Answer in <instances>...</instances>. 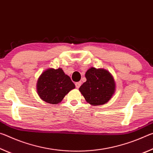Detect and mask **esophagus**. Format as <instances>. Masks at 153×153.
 Masks as SVG:
<instances>
[{
    "label": "esophagus",
    "instance_id": "34e87169",
    "mask_svg": "<svg viewBox=\"0 0 153 153\" xmlns=\"http://www.w3.org/2000/svg\"><path fill=\"white\" fill-rule=\"evenodd\" d=\"M81 84H82V82H76V87L77 88H79L80 87V86H81Z\"/></svg>",
    "mask_w": 153,
    "mask_h": 153
}]
</instances>
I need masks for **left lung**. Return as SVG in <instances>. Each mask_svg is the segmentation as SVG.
Listing matches in <instances>:
<instances>
[{
	"label": "left lung",
	"instance_id": "1",
	"mask_svg": "<svg viewBox=\"0 0 153 153\" xmlns=\"http://www.w3.org/2000/svg\"><path fill=\"white\" fill-rule=\"evenodd\" d=\"M86 82L79 90L86 101L93 106L107 103L115 91V83L109 72L91 67L86 71Z\"/></svg>",
	"mask_w": 153,
	"mask_h": 153
}]
</instances>
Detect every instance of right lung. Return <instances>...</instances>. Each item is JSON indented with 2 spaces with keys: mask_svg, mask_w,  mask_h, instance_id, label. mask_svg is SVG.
Here are the masks:
<instances>
[{
  "mask_svg": "<svg viewBox=\"0 0 153 153\" xmlns=\"http://www.w3.org/2000/svg\"><path fill=\"white\" fill-rule=\"evenodd\" d=\"M36 86L41 99L55 105L61 102L65 96L76 87L61 68L46 69L40 75Z\"/></svg>",
  "mask_w": 153,
  "mask_h": 153,
  "instance_id": "obj_1",
  "label": "right lung"
}]
</instances>
